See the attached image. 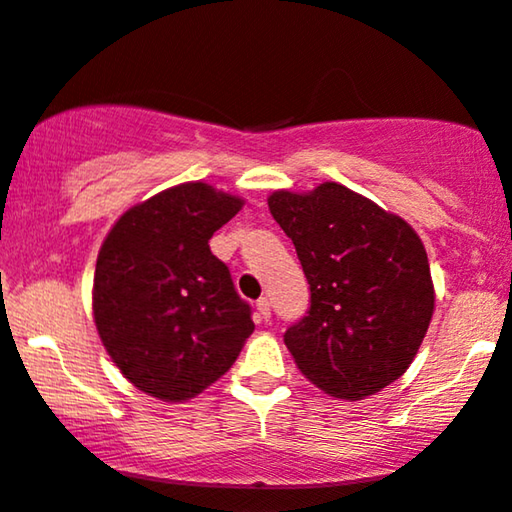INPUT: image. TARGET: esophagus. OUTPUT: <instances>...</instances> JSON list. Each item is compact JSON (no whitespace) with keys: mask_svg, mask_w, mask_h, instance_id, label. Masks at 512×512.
I'll list each match as a JSON object with an SVG mask.
<instances>
[{"mask_svg":"<svg viewBox=\"0 0 512 512\" xmlns=\"http://www.w3.org/2000/svg\"><path fill=\"white\" fill-rule=\"evenodd\" d=\"M255 309H257V318H260V320H269L271 318V304H269L267 297L257 299Z\"/></svg>","mask_w":512,"mask_h":512,"instance_id":"obj_1","label":"esophagus"}]
</instances>
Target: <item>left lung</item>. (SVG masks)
<instances>
[{
  "label": "left lung",
  "instance_id": "8db88e82",
  "mask_svg": "<svg viewBox=\"0 0 512 512\" xmlns=\"http://www.w3.org/2000/svg\"><path fill=\"white\" fill-rule=\"evenodd\" d=\"M267 201L311 288L309 316L283 337L299 372L342 400L403 377L435 309L417 231L339 182L302 194L278 189Z\"/></svg>",
  "mask_w": 512,
  "mask_h": 512
}]
</instances>
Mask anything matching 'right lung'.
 Here are the masks:
<instances>
[{"mask_svg": "<svg viewBox=\"0 0 512 512\" xmlns=\"http://www.w3.org/2000/svg\"><path fill=\"white\" fill-rule=\"evenodd\" d=\"M243 203L208 182H182L128 208L100 245V342L138 391L163 403H185L215 384L255 330L208 245Z\"/></svg>", "mask_w": 512, "mask_h": 512, "instance_id": "1", "label": "right lung"}]
</instances>
